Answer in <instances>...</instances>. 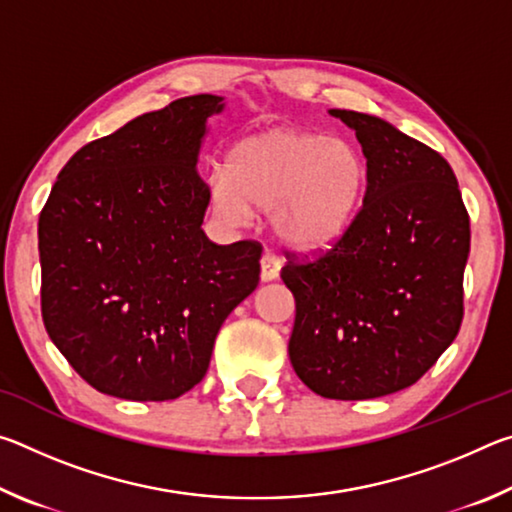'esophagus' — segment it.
Wrapping results in <instances>:
<instances>
[{"label": "esophagus", "instance_id": "1", "mask_svg": "<svg viewBox=\"0 0 512 512\" xmlns=\"http://www.w3.org/2000/svg\"><path fill=\"white\" fill-rule=\"evenodd\" d=\"M259 266H262V282H273L280 277V271H282V259L273 255L271 250H266V253L262 255V262H259Z\"/></svg>", "mask_w": 512, "mask_h": 512}]
</instances>
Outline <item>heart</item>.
Wrapping results in <instances>:
<instances>
[{"label":"heart","instance_id":"obj_1","mask_svg":"<svg viewBox=\"0 0 512 512\" xmlns=\"http://www.w3.org/2000/svg\"><path fill=\"white\" fill-rule=\"evenodd\" d=\"M368 164L341 137L275 126L241 140L212 183V205L230 223L271 212L273 230L300 253H323L352 230Z\"/></svg>","mask_w":512,"mask_h":512}]
</instances>
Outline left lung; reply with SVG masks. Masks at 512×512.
<instances>
[{"mask_svg":"<svg viewBox=\"0 0 512 512\" xmlns=\"http://www.w3.org/2000/svg\"><path fill=\"white\" fill-rule=\"evenodd\" d=\"M357 133L368 185L352 230L311 264L289 262V359L311 391L370 400L418 381L456 339L470 216L443 155L391 121L329 110Z\"/></svg>","mask_w":512,"mask_h":512,"instance_id":"obj_1","label":"left lung"}]
</instances>
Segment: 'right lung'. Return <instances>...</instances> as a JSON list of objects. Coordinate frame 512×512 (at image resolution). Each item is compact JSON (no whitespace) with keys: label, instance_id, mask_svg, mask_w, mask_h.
Instances as JSON below:
<instances>
[{"label":"right lung","instance_id":"right-lung-1","mask_svg":"<svg viewBox=\"0 0 512 512\" xmlns=\"http://www.w3.org/2000/svg\"><path fill=\"white\" fill-rule=\"evenodd\" d=\"M223 97L196 94L85 144L40 214L42 320L99 393L176 400L205 377L216 334L257 289L262 248L203 232L196 173Z\"/></svg>","mask_w":512,"mask_h":512}]
</instances>
